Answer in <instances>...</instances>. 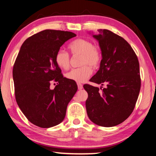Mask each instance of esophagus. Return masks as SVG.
<instances>
[{
  "label": "esophagus",
  "mask_w": 156,
  "mask_h": 156,
  "mask_svg": "<svg viewBox=\"0 0 156 156\" xmlns=\"http://www.w3.org/2000/svg\"><path fill=\"white\" fill-rule=\"evenodd\" d=\"M78 86L80 88H82V87H83V84H82L81 83H78Z\"/></svg>",
  "instance_id": "1"
}]
</instances>
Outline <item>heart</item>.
Instances as JSON below:
<instances>
[{
  "instance_id": "b5f03b06",
  "label": "heart",
  "mask_w": 156,
  "mask_h": 156,
  "mask_svg": "<svg viewBox=\"0 0 156 156\" xmlns=\"http://www.w3.org/2000/svg\"><path fill=\"white\" fill-rule=\"evenodd\" d=\"M69 49L73 55H81L80 65L89 64L92 67H98L101 61V54L98 49L94 47L90 41L84 38H78L69 44ZM55 62L58 67L64 70L69 67L70 59L68 53L60 49L55 55ZM90 66H84L80 68L73 69L66 73V77L78 83H84L92 74Z\"/></svg>"
}]
</instances>
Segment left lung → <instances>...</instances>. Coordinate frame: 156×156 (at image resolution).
Masks as SVG:
<instances>
[{
  "instance_id": "1",
  "label": "left lung",
  "mask_w": 156,
  "mask_h": 156,
  "mask_svg": "<svg viewBox=\"0 0 156 156\" xmlns=\"http://www.w3.org/2000/svg\"><path fill=\"white\" fill-rule=\"evenodd\" d=\"M98 31V34L92 36L98 42L102 60L99 70L90 80L100 85L105 84L107 87L102 93L98 88H91L87 108L91 119L102 123L112 117L109 109L111 104L115 105L116 114L120 115L129 103L132 90H136L138 95L140 77L138 58L130 44L109 30ZM136 100L137 97L132 107Z\"/></svg>"
}]
</instances>
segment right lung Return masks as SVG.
Segmentation results:
<instances>
[{
    "instance_id": "right-lung-1",
    "label": "right lung",
    "mask_w": 156,
    "mask_h": 156,
    "mask_svg": "<svg viewBox=\"0 0 156 156\" xmlns=\"http://www.w3.org/2000/svg\"><path fill=\"white\" fill-rule=\"evenodd\" d=\"M75 36L71 31L46 30L28 38L20 47L13 68L15 87H34L43 90L30 96L26 102L31 113L29 117L34 122H52L61 115L72 96L65 91V85L72 81L63 77L55 55L66 41ZM55 82L58 85L52 90L50 84Z\"/></svg>"
}]
</instances>
